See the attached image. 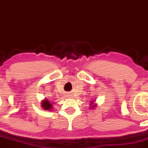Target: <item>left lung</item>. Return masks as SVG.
Segmentation results:
<instances>
[{"mask_svg": "<svg viewBox=\"0 0 148 148\" xmlns=\"http://www.w3.org/2000/svg\"><path fill=\"white\" fill-rule=\"evenodd\" d=\"M93 101L90 102V103H91V104H90V106H91V105H92V104H93ZM96 107V104H95V105H93V107H90V108H92V107Z\"/></svg>", "mask_w": 148, "mask_h": 148, "instance_id": "left-lung-1", "label": "left lung"}]
</instances>
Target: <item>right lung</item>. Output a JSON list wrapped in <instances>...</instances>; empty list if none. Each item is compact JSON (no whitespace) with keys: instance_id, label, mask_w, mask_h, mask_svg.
<instances>
[{"instance_id":"add662e5","label":"right lung","mask_w":148,"mask_h":148,"mask_svg":"<svg viewBox=\"0 0 148 148\" xmlns=\"http://www.w3.org/2000/svg\"><path fill=\"white\" fill-rule=\"evenodd\" d=\"M41 107L45 110H51L52 108V103H51L50 101L47 99H45L41 102Z\"/></svg>"}]
</instances>
